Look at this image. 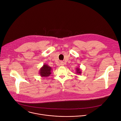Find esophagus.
<instances>
[{
    "label": "esophagus",
    "instance_id": "34e87169",
    "mask_svg": "<svg viewBox=\"0 0 121 121\" xmlns=\"http://www.w3.org/2000/svg\"><path fill=\"white\" fill-rule=\"evenodd\" d=\"M60 65H61V66H63V65H64V62H62V61H61V62H60Z\"/></svg>",
    "mask_w": 121,
    "mask_h": 121
}]
</instances>
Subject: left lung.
I'll return each instance as SVG.
<instances>
[{"label":"left lung","mask_w":121,"mask_h":121,"mask_svg":"<svg viewBox=\"0 0 121 121\" xmlns=\"http://www.w3.org/2000/svg\"><path fill=\"white\" fill-rule=\"evenodd\" d=\"M79 67H80L76 68V73L78 74H81L82 73V70Z\"/></svg>","instance_id":"1"}]
</instances>
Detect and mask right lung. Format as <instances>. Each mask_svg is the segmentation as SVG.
<instances>
[{
	"mask_svg": "<svg viewBox=\"0 0 121 121\" xmlns=\"http://www.w3.org/2000/svg\"><path fill=\"white\" fill-rule=\"evenodd\" d=\"M52 68L47 64H44L42 67L40 68L39 73L42 77H47L49 76L52 72Z\"/></svg>",
	"mask_w": 121,
	"mask_h": 121,
	"instance_id": "1",
	"label": "right lung"
}]
</instances>
